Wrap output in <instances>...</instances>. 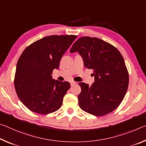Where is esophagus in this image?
<instances>
[{
  "mask_svg": "<svg viewBox=\"0 0 146 146\" xmlns=\"http://www.w3.org/2000/svg\"><path fill=\"white\" fill-rule=\"evenodd\" d=\"M70 84H71V86H73V85H75V84H77V82H75V81H71L70 82Z\"/></svg>",
  "mask_w": 146,
  "mask_h": 146,
  "instance_id": "obj_1",
  "label": "esophagus"
}]
</instances>
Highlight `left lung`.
I'll list each match as a JSON object with an SVG mask.
<instances>
[{
    "label": "left lung",
    "instance_id": "left-lung-1",
    "mask_svg": "<svg viewBox=\"0 0 146 146\" xmlns=\"http://www.w3.org/2000/svg\"><path fill=\"white\" fill-rule=\"evenodd\" d=\"M70 52H78L84 67L94 70L95 82L91 86L78 83L80 108L96 116L112 112L122 102L129 86V72L121 53L109 43L88 36L78 39Z\"/></svg>",
    "mask_w": 146,
    "mask_h": 146
}]
</instances>
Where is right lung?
I'll return each instance as SVG.
<instances>
[{
	"label": "right lung",
	"mask_w": 146,
	"mask_h": 146,
	"mask_svg": "<svg viewBox=\"0 0 146 146\" xmlns=\"http://www.w3.org/2000/svg\"><path fill=\"white\" fill-rule=\"evenodd\" d=\"M75 35H52L36 41L23 50L18 60L14 86L20 101L39 114L54 112L61 107L70 88L69 82L52 79L53 69H58L62 56Z\"/></svg>",
	"instance_id": "obj_1"
}]
</instances>
